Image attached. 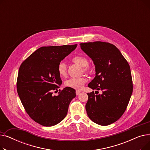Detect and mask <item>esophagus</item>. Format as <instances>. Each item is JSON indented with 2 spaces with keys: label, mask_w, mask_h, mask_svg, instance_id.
I'll list each match as a JSON object with an SVG mask.
<instances>
[{
  "label": "esophagus",
  "mask_w": 150,
  "mask_h": 150,
  "mask_svg": "<svg viewBox=\"0 0 150 150\" xmlns=\"http://www.w3.org/2000/svg\"><path fill=\"white\" fill-rule=\"evenodd\" d=\"M80 92H81V91H76V96L79 95Z\"/></svg>",
  "instance_id": "esophagus-1"
}]
</instances>
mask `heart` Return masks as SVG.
Listing matches in <instances>:
<instances>
[{
	"label": "heart",
	"mask_w": 150,
	"mask_h": 150,
	"mask_svg": "<svg viewBox=\"0 0 150 150\" xmlns=\"http://www.w3.org/2000/svg\"><path fill=\"white\" fill-rule=\"evenodd\" d=\"M72 61L83 67V70L85 72L91 73L92 72L93 68L91 66L88 64L89 61L86 57L83 56V55H78L72 59ZM58 72L59 75L62 77L66 76L67 70V66L64 62H61L59 63L58 66ZM86 82H87V78L83 76L80 78H72L66 80L64 84L66 87L79 90L83 88V85Z\"/></svg>",
	"instance_id": "heart-1"
}]
</instances>
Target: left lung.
I'll return each mask as SVG.
<instances>
[{
    "label": "left lung",
    "instance_id": "8db88e82",
    "mask_svg": "<svg viewBox=\"0 0 150 150\" xmlns=\"http://www.w3.org/2000/svg\"><path fill=\"white\" fill-rule=\"evenodd\" d=\"M80 47L96 66V77L88 87L103 92L98 95H95L93 91L87 93V114L98 125H111L123 114L132 95L129 65L120 50L112 44L96 41L81 43Z\"/></svg>",
    "mask_w": 150,
    "mask_h": 150
}]
</instances>
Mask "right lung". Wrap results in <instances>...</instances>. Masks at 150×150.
I'll return each instance as SVG.
<instances>
[{
    "mask_svg": "<svg viewBox=\"0 0 150 150\" xmlns=\"http://www.w3.org/2000/svg\"><path fill=\"white\" fill-rule=\"evenodd\" d=\"M77 44L42 47L21 64L17 80V91L25 111L35 122L52 127L66 117L75 90L66 87L53 96L62 83L58 72L59 63Z\"/></svg>",
    "mask_w": 150,
    "mask_h": 150,
    "instance_id": "add662e5",
    "label": "right lung"
}]
</instances>
